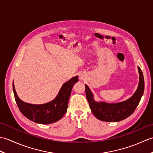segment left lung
Here are the masks:
<instances>
[{
  "label": "left lung",
  "instance_id": "obj_1",
  "mask_svg": "<svg viewBox=\"0 0 153 153\" xmlns=\"http://www.w3.org/2000/svg\"><path fill=\"white\" fill-rule=\"evenodd\" d=\"M139 74V85L130 98L118 103L97 102L89 87L85 85L87 99L90 108L97 119L105 122H119L132 114L139 105L144 92V77L141 68L138 66Z\"/></svg>",
  "mask_w": 153,
  "mask_h": 153
}]
</instances>
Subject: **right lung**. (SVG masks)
<instances>
[{"label": "right lung", "mask_w": 153, "mask_h": 153, "mask_svg": "<svg viewBox=\"0 0 153 153\" xmlns=\"http://www.w3.org/2000/svg\"><path fill=\"white\" fill-rule=\"evenodd\" d=\"M77 82H78L77 76L71 78L63 84L56 98L43 105H32L22 101L16 93L14 82L13 91L16 104L23 115L35 123L49 124L58 121L66 112L71 89Z\"/></svg>", "instance_id": "add662e5"}]
</instances>
